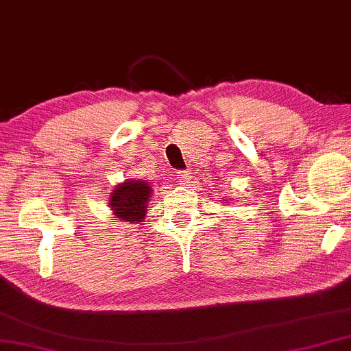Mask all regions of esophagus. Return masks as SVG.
Instances as JSON below:
<instances>
[{"label": "esophagus", "mask_w": 351, "mask_h": 351, "mask_svg": "<svg viewBox=\"0 0 351 351\" xmlns=\"http://www.w3.org/2000/svg\"><path fill=\"white\" fill-rule=\"evenodd\" d=\"M176 178H178V181H180L181 184H184L186 181L189 180V173H188V171H184V170L176 171Z\"/></svg>", "instance_id": "34e87169"}]
</instances>
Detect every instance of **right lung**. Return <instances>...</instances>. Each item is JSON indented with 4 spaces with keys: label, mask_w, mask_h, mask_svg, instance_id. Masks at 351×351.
Here are the masks:
<instances>
[{
    "label": "right lung",
    "mask_w": 351,
    "mask_h": 351,
    "mask_svg": "<svg viewBox=\"0 0 351 351\" xmlns=\"http://www.w3.org/2000/svg\"><path fill=\"white\" fill-rule=\"evenodd\" d=\"M152 188L146 181L127 180L117 184L109 199V207L117 219L128 223H141L146 218L147 202Z\"/></svg>",
    "instance_id": "add662e5"
}]
</instances>
